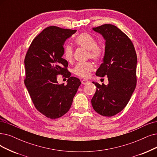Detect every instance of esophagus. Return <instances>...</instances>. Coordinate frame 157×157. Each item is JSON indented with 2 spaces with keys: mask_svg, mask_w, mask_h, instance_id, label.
<instances>
[{
  "mask_svg": "<svg viewBox=\"0 0 157 157\" xmlns=\"http://www.w3.org/2000/svg\"><path fill=\"white\" fill-rule=\"evenodd\" d=\"M81 82H82V84H86L87 83H88L89 81L87 80H86V79H83L82 81H81Z\"/></svg>",
  "mask_w": 157,
  "mask_h": 157,
  "instance_id": "obj_1",
  "label": "esophagus"
}]
</instances>
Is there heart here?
Listing matches in <instances>:
<instances>
[{
  "label": "heart",
  "instance_id": "obj_1",
  "mask_svg": "<svg viewBox=\"0 0 157 157\" xmlns=\"http://www.w3.org/2000/svg\"><path fill=\"white\" fill-rule=\"evenodd\" d=\"M76 44L88 50V57L95 60L101 59L104 55V49L102 45L97 44L96 39L94 36L87 33L79 34L75 39ZM73 49L70 44L64 46V57L67 62L73 60ZM94 66L91 62H80L77 64L73 69V72L78 76L87 78L90 76V73L93 70Z\"/></svg>",
  "mask_w": 157,
  "mask_h": 157
}]
</instances>
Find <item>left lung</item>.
<instances>
[{
  "instance_id": "1",
  "label": "left lung",
  "mask_w": 157,
  "mask_h": 157,
  "mask_svg": "<svg viewBox=\"0 0 157 157\" xmlns=\"http://www.w3.org/2000/svg\"><path fill=\"white\" fill-rule=\"evenodd\" d=\"M104 39L103 62L96 75L108 76V84L93 82L97 91L91 99L93 108L98 114L112 117L121 112L131 98L136 84L137 57L129 37L112 24L93 28Z\"/></svg>"
}]
</instances>
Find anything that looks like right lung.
<instances>
[{
    "instance_id": "1",
    "label": "right lung",
    "mask_w": 157,
    "mask_h": 157,
    "mask_svg": "<svg viewBox=\"0 0 157 157\" xmlns=\"http://www.w3.org/2000/svg\"><path fill=\"white\" fill-rule=\"evenodd\" d=\"M77 30L49 26L31 42L24 59V84L35 107L51 119L63 116L70 109L81 82L71 77L68 62L62 58L64 44ZM64 74L67 84L59 85L56 77Z\"/></svg>"
}]
</instances>
